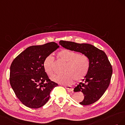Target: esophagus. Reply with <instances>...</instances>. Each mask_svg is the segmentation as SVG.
Wrapping results in <instances>:
<instances>
[{
    "instance_id": "obj_1",
    "label": "esophagus",
    "mask_w": 125,
    "mask_h": 125,
    "mask_svg": "<svg viewBox=\"0 0 125 125\" xmlns=\"http://www.w3.org/2000/svg\"><path fill=\"white\" fill-rule=\"evenodd\" d=\"M64 87L67 89V90H68V91H69V92L72 91L73 90V89L72 87V86H69V85H64Z\"/></svg>"
}]
</instances>
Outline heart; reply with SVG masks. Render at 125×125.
<instances>
[{
  "label": "heart",
  "instance_id": "heart-1",
  "mask_svg": "<svg viewBox=\"0 0 125 125\" xmlns=\"http://www.w3.org/2000/svg\"><path fill=\"white\" fill-rule=\"evenodd\" d=\"M57 58L61 61L65 63L63 72L64 73L55 75L51 79L62 84H70L74 80L79 81L83 80L87 75L90 69V60L85 54L77 53L64 49L57 53ZM44 69L49 75L54 74L53 59L48 56L43 62Z\"/></svg>",
  "mask_w": 125,
  "mask_h": 125
}]
</instances>
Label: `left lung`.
Returning <instances> with one entry per match:
<instances>
[{"label":"left lung","instance_id":"8db88e82","mask_svg":"<svg viewBox=\"0 0 125 125\" xmlns=\"http://www.w3.org/2000/svg\"><path fill=\"white\" fill-rule=\"evenodd\" d=\"M59 44L71 51L86 55L90 60V69L87 75L74 92H82L84 98L81 105H88L97 101L104 94L110 84L113 73L112 66L105 53L90 44L77 43L61 40Z\"/></svg>","mask_w":125,"mask_h":125}]
</instances>
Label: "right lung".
<instances>
[{
    "label": "right lung",
    "instance_id": "1",
    "mask_svg": "<svg viewBox=\"0 0 125 125\" xmlns=\"http://www.w3.org/2000/svg\"><path fill=\"white\" fill-rule=\"evenodd\" d=\"M59 48L54 42L30 46L12 61L10 83L18 98L28 107L38 108L44 105L49 101L51 91L58 86L49 78L43 62Z\"/></svg>",
    "mask_w": 125,
    "mask_h": 125
}]
</instances>
